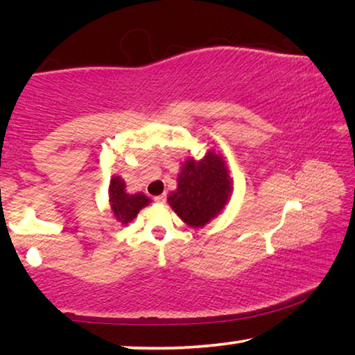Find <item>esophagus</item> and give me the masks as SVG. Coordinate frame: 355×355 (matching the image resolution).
I'll return each instance as SVG.
<instances>
[{
	"instance_id": "obj_1",
	"label": "esophagus",
	"mask_w": 355,
	"mask_h": 355,
	"mask_svg": "<svg viewBox=\"0 0 355 355\" xmlns=\"http://www.w3.org/2000/svg\"><path fill=\"white\" fill-rule=\"evenodd\" d=\"M155 202H156V203H164V202H166V194L156 196V197H155Z\"/></svg>"
}]
</instances>
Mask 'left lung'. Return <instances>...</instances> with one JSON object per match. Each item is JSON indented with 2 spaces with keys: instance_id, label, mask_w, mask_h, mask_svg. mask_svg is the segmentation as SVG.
<instances>
[{
  "instance_id": "left-lung-1",
  "label": "left lung",
  "mask_w": 355,
  "mask_h": 355,
  "mask_svg": "<svg viewBox=\"0 0 355 355\" xmlns=\"http://www.w3.org/2000/svg\"><path fill=\"white\" fill-rule=\"evenodd\" d=\"M232 191L230 172L224 158L209 150L200 161H184L177 189L171 192L167 202L184 224L199 228L222 213Z\"/></svg>"
}]
</instances>
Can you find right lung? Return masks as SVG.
Here are the masks:
<instances>
[{"label":"right lung","mask_w":355,"mask_h":355,"mask_svg":"<svg viewBox=\"0 0 355 355\" xmlns=\"http://www.w3.org/2000/svg\"><path fill=\"white\" fill-rule=\"evenodd\" d=\"M150 203V199L137 192V194H128L125 189V182L120 177L114 175L110 182V207L120 224L127 225L128 222L133 220L137 213L141 211L144 207H147Z\"/></svg>","instance_id":"right-lung-1"}]
</instances>
